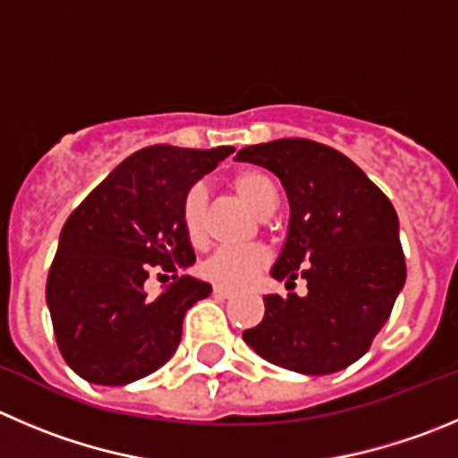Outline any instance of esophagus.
Listing matches in <instances>:
<instances>
[{
	"label": "esophagus",
	"instance_id": "esophagus-1",
	"mask_svg": "<svg viewBox=\"0 0 458 458\" xmlns=\"http://www.w3.org/2000/svg\"><path fill=\"white\" fill-rule=\"evenodd\" d=\"M213 294H216V297H220V299H229L233 294V290H232V287H225V285H216V287H213Z\"/></svg>",
	"mask_w": 458,
	"mask_h": 458
}]
</instances>
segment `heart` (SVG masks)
<instances>
[{
    "mask_svg": "<svg viewBox=\"0 0 458 458\" xmlns=\"http://www.w3.org/2000/svg\"><path fill=\"white\" fill-rule=\"evenodd\" d=\"M232 189L247 207L254 208L260 216L274 211L278 202V191L274 182L256 168L238 171L232 177ZM180 217L186 236L193 242L202 241L204 226H207V191L202 184H195L186 191L182 198ZM265 263H267V251L259 245L217 247L208 259L202 260L199 272L217 285L238 287L250 283Z\"/></svg>",
    "mask_w": 458,
    "mask_h": 458,
    "instance_id": "b5f03b06",
    "label": "heart"
}]
</instances>
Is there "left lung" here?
Wrapping results in <instances>:
<instances>
[{"instance_id":"1","label":"left lung","mask_w":458,"mask_h":458,"mask_svg":"<svg viewBox=\"0 0 458 458\" xmlns=\"http://www.w3.org/2000/svg\"><path fill=\"white\" fill-rule=\"evenodd\" d=\"M281 180L290 225L272 276L306 297L267 294L265 317L242 339L263 360L306 376L357 362L389 319L407 278L398 216L385 193L346 155L310 139H276L242 148Z\"/></svg>"}]
</instances>
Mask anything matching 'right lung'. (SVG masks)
<instances>
[{"label":"right lung","instance_id":"right-lung-1","mask_svg":"<svg viewBox=\"0 0 458 458\" xmlns=\"http://www.w3.org/2000/svg\"><path fill=\"white\" fill-rule=\"evenodd\" d=\"M233 150L143 148L67 217L47 278V306L64 362L82 380L130 385L177 351L186 310L211 294L208 283L180 276L195 263L182 198ZM152 271L176 278L157 300L142 290Z\"/></svg>","mask_w":458,"mask_h":458}]
</instances>
